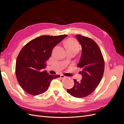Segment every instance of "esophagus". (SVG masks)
Listing matches in <instances>:
<instances>
[{
	"label": "esophagus",
	"mask_w": 124,
	"mask_h": 124,
	"mask_svg": "<svg viewBox=\"0 0 124 124\" xmlns=\"http://www.w3.org/2000/svg\"><path fill=\"white\" fill-rule=\"evenodd\" d=\"M61 77L62 79H63V78H66V77L63 76V75H61V77Z\"/></svg>",
	"instance_id": "1"
}]
</instances>
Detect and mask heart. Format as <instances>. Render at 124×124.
<instances>
[{
    "label": "heart",
    "instance_id": "1",
    "mask_svg": "<svg viewBox=\"0 0 124 124\" xmlns=\"http://www.w3.org/2000/svg\"><path fill=\"white\" fill-rule=\"evenodd\" d=\"M66 46L68 50H78L79 44L77 41L73 39H69L66 41L65 43Z\"/></svg>",
    "mask_w": 124,
    "mask_h": 124
}]
</instances>
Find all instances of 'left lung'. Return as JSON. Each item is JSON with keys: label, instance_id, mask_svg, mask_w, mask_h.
Listing matches in <instances>:
<instances>
[{"label": "left lung", "instance_id": "1", "mask_svg": "<svg viewBox=\"0 0 124 124\" xmlns=\"http://www.w3.org/2000/svg\"><path fill=\"white\" fill-rule=\"evenodd\" d=\"M76 38L82 46V55L78 67L82 69V78L78 82L74 79V86L67 90L72 96L83 98L95 91L102 79L104 62L101 50L93 39L80 35Z\"/></svg>", "mask_w": 124, "mask_h": 124}]
</instances>
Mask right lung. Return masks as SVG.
I'll return each mask as SVG.
<instances>
[{
  "instance_id": "add662e5",
  "label": "right lung",
  "mask_w": 124,
  "mask_h": 124,
  "mask_svg": "<svg viewBox=\"0 0 124 124\" xmlns=\"http://www.w3.org/2000/svg\"><path fill=\"white\" fill-rule=\"evenodd\" d=\"M67 35L42 36L31 40L22 48L16 61V74L18 83L29 94L36 96L46 92L52 80L59 75H51L46 62L56 44Z\"/></svg>"
}]
</instances>
